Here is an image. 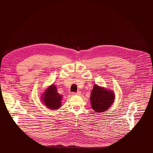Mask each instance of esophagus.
Listing matches in <instances>:
<instances>
[{"instance_id": "obj_1", "label": "esophagus", "mask_w": 153, "mask_h": 153, "mask_svg": "<svg viewBox=\"0 0 153 153\" xmlns=\"http://www.w3.org/2000/svg\"><path fill=\"white\" fill-rule=\"evenodd\" d=\"M72 94H73V96H74V95L80 96V95H81V92H80V91H78V92H77V93H73Z\"/></svg>"}]
</instances>
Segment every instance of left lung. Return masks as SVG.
I'll return each instance as SVG.
<instances>
[{
  "instance_id": "obj_1",
  "label": "left lung",
  "mask_w": 153,
  "mask_h": 153,
  "mask_svg": "<svg viewBox=\"0 0 153 153\" xmlns=\"http://www.w3.org/2000/svg\"><path fill=\"white\" fill-rule=\"evenodd\" d=\"M115 95L112 90H108L103 87L94 85L91 93V107L96 113L106 111L113 104Z\"/></svg>"
}]
</instances>
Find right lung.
I'll return each instance as SVG.
<instances>
[{"label":"right lung","instance_id":"add662e5","mask_svg":"<svg viewBox=\"0 0 153 153\" xmlns=\"http://www.w3.org/2000/svg\"><path fill=\"white\" fill-rule=\"evenodd\" d=\"M41 99L45 105L50 109L57 110L61 106L62 97L57 93L54 85H51L48 87L42 94Z\"/></svg>","mask_w":153,"mask_h":153}]
</instances>
